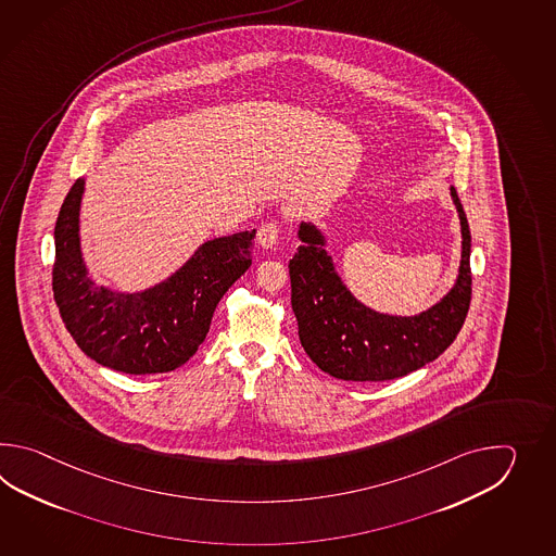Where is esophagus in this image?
Wrapping results in <instances>:
<instances>
[{"label": "esophagus", "mask_w": 556, "mask_h": 556, "mask_svg": "<svg viewBox=\"0 0 556 556\" xmlns=\"http://www.w3.org/2000/svg\"><path fill=\"white\" fill-rule=\"evenodd\" d=\"M256 242L262 249H274L278 244V226L274 223H264L256 235Z\"/></svg>", "instance_id": "esophagus-1"}]
</instances>
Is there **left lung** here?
I'll return each mask as SVG.
<instances>
[{
  "label": "left lung",
  "mask_w": 556,
  "mask_h": 556,
  "mask_svg": "<svg viewBox=\"0 0 556 556\" xmlns=\"http://www.w3.org/2000/svg\"><path fill=\"white\" fill-rule=\"evenodd\" d=\"M451 199L462 223V262L450 292L414 316L379 312L357 300L331 258L326 232L300 223V249L288 264L292 309L306 354L331 378L386 381L438 359L462 330L471 304V232L457 190Z\"/></svg>",
  "instance_id": "left-lung-1"
}]
</instances>
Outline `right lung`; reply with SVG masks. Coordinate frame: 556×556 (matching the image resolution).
<instances>
[{
  "label": "right lung",
  "instance_id": "1",
  "mask_svg": "<svg viewBox=\"0 0 556 556\" xmlns=\"http://www.w3.org/2000/svg\"><path fill=\"white\" fill-rule=\"evenodd\" d=\"M77 178L55 223L53 298L73 340L101 366L132 376L165 374L187 364L204 342L226 290L249 270L256 230L202 242L165 280L137 292L97 282L81 250Z\"/></svg>",
  "mask_w": 556,
  "mask_h": 556
}]
</instances>
